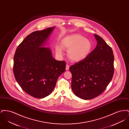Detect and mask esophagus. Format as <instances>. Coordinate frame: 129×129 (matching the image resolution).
<instances>
[{
	"instance_id": "1",
	"label": "esophagus",
	"mask_w": 129,
	"mask_h": 129,
	"mask_svg": "<svg viewBox=\"0 0 129 129\" xmlns=\"http://www.w3.org/2000/svg\"><path fill=\"white\" fill-rule=\"evenodd\" d=\"M69 66L68 65H66V71H68L69 70Z\"/></svg>"
}]
</instances>
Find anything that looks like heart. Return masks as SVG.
<instances>
[{
	"instance_id": "obj_1",
	"label": "heart",
	"mask_w": 129,
	"mask_h": 129,
	"mask_svg": "<svg viewBox=\"0 0 129 129\" xmlns=\"http://www.w3.org/2000/svg\"><path fill=\"white\" fill-rule=\"evenodd\" d=\"M61 47L64 50H68V56L71 60L78 62L86 57L90 51L91 44L88 39L83 36L79 34H73L62 39ZM61 48L58 46L56 47L55 52L57 55H63Z\"/></svg>"
}]
</instances>
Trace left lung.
Masks as SVG:
<instances>
[{
  "instance_id": "obj_1",
  "label": "left lung",
  "mask_w": 129,
  "mask_h": 129,
  "mask_svg": "<svg viewBox=\"0 0 129 129\" xmlns=\"http://www.w3.org/2000/svg\"><path fill=\"white\" fill-rule=\"evenodd\" d=\"M94 36L96 47L84 60L70 67L72 74V88L75 95L83 100L97 97L104 92L114 72L113 50L102 37Z\"/></svg>"
}]
</instances>
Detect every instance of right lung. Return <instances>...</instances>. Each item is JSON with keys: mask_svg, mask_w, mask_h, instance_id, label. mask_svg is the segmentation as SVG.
I'll list each match as a JSON object with an SVG mask.
<instances>
[{"mask_svg": "<svg viewBox=\"0 0 129 129\" xmlns=\"http://www.w3.org/2000/svg\"><path fill=\"white\" fill-rule=\"evenodd\" d=\"M54 28L31 33L19 45L14 55L15 79L25 92L36 98L50 94L59 76L65 71V61L56 60L51 49L42 47Z\"/></svg>", "mask_w": 129, "mask_h": 129, "instance_id": "1", "label": "right lung"}]
</instances>
